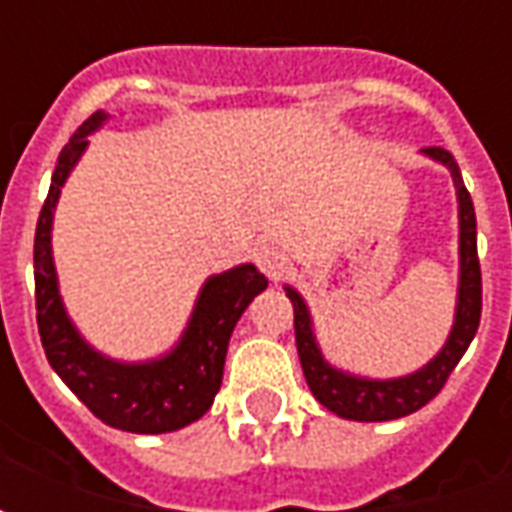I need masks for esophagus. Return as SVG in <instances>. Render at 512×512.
<instances>
[{
	"label": "esophagus",
	"mask_w": 512,
	"mask_h": 512,
	"mask_svg": "<svg viewBox=\"0 0 512 512\" xmlns=\"http://www.w3.org/2000/svg\"><path fill=\"white\" fill-rule=\"evenodd\" d=\"M257 266H260V271H263L268 279L277 282V279L285 274L288 260H285V255L279 252L277 246H263V249H257Z\"/></svg>",
	"instance_id": "1"
}]
</instances>
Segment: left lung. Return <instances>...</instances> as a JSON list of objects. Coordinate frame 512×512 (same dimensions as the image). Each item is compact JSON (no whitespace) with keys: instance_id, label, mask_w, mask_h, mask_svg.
Segmentation results:
<instances>
[{"instance_id":"8db88e82","label":"left lung","mask_w":512,"mask_h":512,"mask_svg":"<svg viewBox=\"0 0 512 512\" xmlns=\"http://www.w3.org/2000/svg\"><path fill=\"white\" fill-rule=\"evenodd\" d=\"M425 153L441 164H447L458 189L461 202V290H458V312H455V326L447 345L441 354L425 365L419 373L395 381H367L337 373L329 367L315 348V337L310 329V315L296 290L288 288V299L293 301V329H296V348H299L301 370L310 384L315 400L340 414L345 419H359V422H384L414 414L417 408L430 403L439 395L447 378L461 362L466 348L477 334L480 326V312H483V274H480V257H477V219H474V205L469 191L463 186L458 161L452 158L450 150L444 147H425Z\"/></svg>"}]
</instances>
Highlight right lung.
<instances>
[{
    "label": "right lung",
    "instance_id": "obj_1",
    "mask_svg": "<svg viewBox=\"0 0 512 512\" xmlns=\"http://www.w3.org/2000/svg\"><path fill=\"white\" fill-rule=\"evenodd\" d=\"M106 120L93 112L62 147L49 197L35 227V310L43 351L54 373L95 417L128 433H169L191 425L211 408L222 386L224 356L235 323L268 279L255 266H238L205 282L180 345L150 365H120L95 354L62 310L51 263V216L71 167L87 147V134Z\"/></svg>",
    "mask_w": 512,
    "mask_h": 512
}]
</instances>
